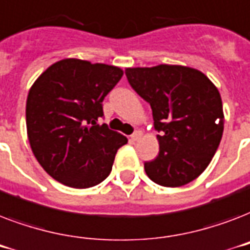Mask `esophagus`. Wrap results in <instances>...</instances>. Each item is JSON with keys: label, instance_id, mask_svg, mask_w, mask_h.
<instances>
[{"label": "esophagus", "instance_id": "obj_1", "mask_svg": "<svg viewBox=\"0 0 250 250\" xmlns=\"http://www.w3.org/2000/svg\"><path fill=\"white\" fill-rule=\"evenodd\" d=\"M143 137V132L141 131H136V132L133 133L132 136H131V139H132L133 141H139Z\"/></svg>", "mask_w": 250, "mask_h": 250}]
</instances>
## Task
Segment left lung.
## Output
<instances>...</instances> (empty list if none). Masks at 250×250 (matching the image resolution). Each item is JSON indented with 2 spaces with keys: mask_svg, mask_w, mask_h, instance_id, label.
Returning a JSON list of instances; mask_svg holds the SVG:
<instances>
[{
  "mask_svg": "<svg viewBox=\"0 0 250 250\" xmlns=\"http://www.w3.org/2000/svg\"><path fill=\"white\" fill-rule=\"evenodd\" d=\"M129 84L150 104L160 153L145 162L150 180L186 186L205 171L217 152L225 125L219 90L196 68L180 64L127 67Z\"/></svg>",
  "mask_w": 250,
  "mask_h": 250,
  "instance_id": "obj_1",
  "label": "left lung"
}]
</instances>
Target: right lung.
<instances>
[{"mask_svg": "<svg viewBox=\"0 0 250 250\" xmlns=\"http://www.w3.org/2000/svg\"><path fill=\"white\" fill-rule=\"evenodd\" d=\"M122 76L117 66L66 58L49 66L29 88V145L57 182L83 189L109 176L117 150L127 139L97 125V119L104 114V98Z\"/></svg>", "mask_w": 250, "mask_h": 250, "instance_id": "1", "label": "right lung"}]
</instances>
